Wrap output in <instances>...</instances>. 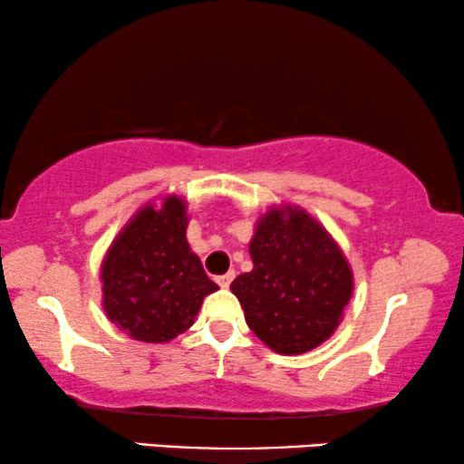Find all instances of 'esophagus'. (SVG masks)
<instances>
[{"label": "esophagus", "instance_id": "1", "mask_svg": "<svg viewBox=\"0 0 464 464\" xmlns=\"http://www.w3.org/2000/svg\"><path fill=\"white\" fill-rule=\"evenodd\" d=\"M232 278H234V272H226V275H221V276H218V285L219 287H230V283H232Z\"/></svg>", "mask_w": 464, "mask_h": 464}]
</instances>
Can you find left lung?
<instances>
[{
	"mask_svg": "<svg viewBox=\"0 0 464 464\" xmlns=\"http://www.w3.org/2000/svg\"><path fill=\"white\" fill-rule=\"evenodd\" d=\"M253 270L230 285L246 325L281 354H302L335 332L353 294L351 266L325 227L287 207L257 221Z\"/></svg>",
	"mask_w": 464,
	"mask_h": 464,
	"instance_id": "obj_1",
	"label": "left lung"
}]
</instances>
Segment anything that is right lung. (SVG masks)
<instances>
[{"instance_id":"obj_1","label":"right lung","mask_w":464,"mask_h":464,"mask_svg":"<svg viewBox=\"0 0 464 464\" xmlns=\"http://www.w3.org/2000/svg\"><path fill=\"white\" fill-rule=\"evenodd\" d=\"M186 202L167 196L143 207L107 251L101 268L103 308L141 342H169L194 325L205 295L219 289L186 240Z\"/></svg>"}]
</instances>
